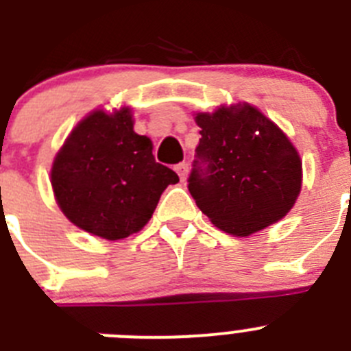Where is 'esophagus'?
<instances>
[{"mask_svg": "<svg viewBox=\"0 0 351 351\" xmlns=\"http://www.w3.org/2000/svg\"><path fill=\"white\" fill-rule=\"evenodd\" d=\"M176 172L179 173L181 181H184L186 176H188V163H186V161H182V163H178V165H176Z\"/></svg>", "mask_w": 351, "mask_h": 351, "instance_id": "obj_1", "label": "esophagus"}]
</instances>
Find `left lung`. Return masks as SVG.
I'll use <instances>...</instances> for the list:
<instances>
[{
    "instance_id": "obj_1",
    "label": "left lung",
    "mask_w": 351,
    "mask_h": 351,
    "mask_svg": "<svg viewBox=\"0 0 351 351\" xmlns=\"http://www.w3.org/2000/svg\"><path fill=\"white\" fill-rule=\"evenodd\" d=\"M188 190L198 209L226 234L246 237L280 221L300 191L302 163L295 147L255 107L200 112Z\"/></svg>"
}]
</instances>
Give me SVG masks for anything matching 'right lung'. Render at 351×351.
Masks as SVG:
<instances>
[{"label":"right lung","mask_w":351,"mask_h":351,"mask_svg":"<svg viewBox=\"0 0 351 351\" xmlns=\"http://www.w3.org/2000/svg\"><path fill=\"white\" fill-rule=\"evenodd\" d=\"M52 190L73 225L117 241L151 219L161 193L179 176L153 156V144L133 132L130 108L96 110L82 119L58 153Z\"/></svg>","instance_id":"1"}]
</instances>
